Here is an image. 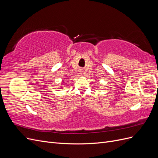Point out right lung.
Masks as SVG:
<instances>
[{"label":"right lung","instance_id":"1","mask_svg":"<svg viewBox=\"0 0 158 158\" xmlns=\"http://www.w3.org/2000/svg\"><path fill=\"white\" fill-rule=\"evenodd\" d=\"M64 80H63V81H62V83H61V84H64ZM60 87H61V86H60Z\"/></svg>","mask_w":158,"mask_h":158}]
</instances>
